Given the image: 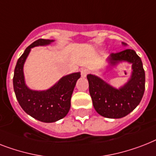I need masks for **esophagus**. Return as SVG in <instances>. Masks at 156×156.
Here are the masks:
<instances>
[{
	"mask_svg": "<svg viewBox=\"0 0 156 156\" xmlns=\"http://www.w3.org/2000/svg\"><path fill=\"white\" fill-rule=\"evenodd\" d=\"M89 74V69H86V68H83V69H81V74H82V77H87V74Z\"/></svg>",
	"mask_w": 156,
	"mask_h": 156,
	"instance_id": "1",
	"label": "esophagus"
}]
</instances>
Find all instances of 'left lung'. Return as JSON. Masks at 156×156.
<instances>
[{"label":"left lung","mask_w":156,"mask_h":156,"mask_svg":"<svg viewBox=\"0 0 156 156\" xmlns=\"http://www.w3.org/2000/svg\"><path fill=\"white\" fill-rule=\"evenodd\" d=\"M108 62L110 66L122 62L131 63V78L123 87L116 89L102 78L88 74L90 94L94 107L100 115L109 119H120L131 113L140 104L145 90V72L141 58L131 49L111 54Z\"/></svg>","instance_id":"left-lung-1"}]
</instances>
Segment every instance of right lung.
Here are the masks:
<instances>
[{
	"label": "right lung",
	"instance_id": "1",
	"mask_svg": "<svg viewBox=\"0 0 156 156\" xmlns=\"http://www.w3.org/2000/svg\"><path fill=\"white\" fill-rule=\"evenodd\" d=\"M53 40L38 39L29 45L17 60L13 75V89L19 104L25 113L43 122H54L62 119L70 108V99L79 72L64 76L46 90H33L25 85L23 66L33 47L47 45Z\"/></svg>",
	"mask_w": 156,
	"mask_h": 156
}]
</instances>
